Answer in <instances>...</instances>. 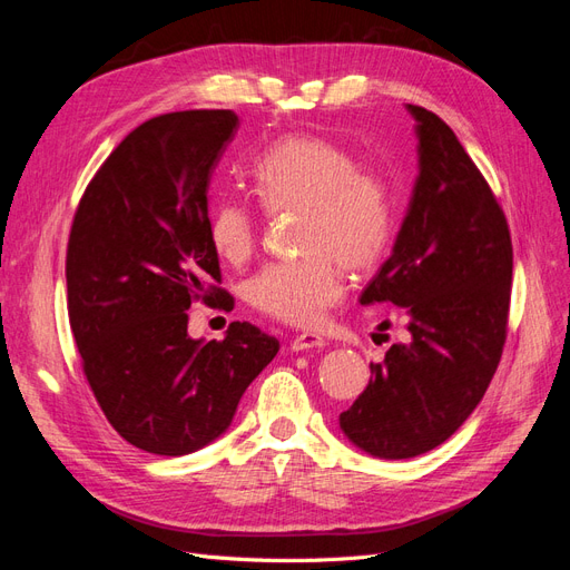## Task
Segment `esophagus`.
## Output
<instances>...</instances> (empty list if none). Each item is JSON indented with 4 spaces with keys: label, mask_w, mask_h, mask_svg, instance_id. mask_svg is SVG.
Returning a JSON list of instances; mask_svg holds the SVG:
<instances>
[{
    "label": "esophagus",
    "mask_w": 570,
    "mask_h": 570,
    "mask_svg": "<svg viewBox=\"0 0 570 570\" xmlns=\"http://www.w3.org/2000/svg\"><path fill=\"white\" fill-rule=\"evenodd\" d=\"M321 347H325V340L316 333H302L289 342L292 352H306V350H321Z\"/></svg>",
    "instance_id": "esophagus-1"
}]
</instances>
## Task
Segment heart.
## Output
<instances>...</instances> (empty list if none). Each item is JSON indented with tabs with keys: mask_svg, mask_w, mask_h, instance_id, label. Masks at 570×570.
I'll list each match as a JSON object with an SVG mask.
<instances>
[{
	"mask_svg": "<svg viewBox=\"0 0 570 570\" xmlns=\"http://www.w3.org/2000/svg\"><path fill=\"white\" fill-rule=\"evenodd\" d=\"M252 193L268 214H299V258L273 262L249 283V302L271 318L316 327L344 295L340 264L366 271L392 237V189L381 170L316 135H285L249 164ZM262 226L247 202L223 199L209 218L216 254L243 266Z\"/></svg>",
	"mask_w": 570,
	"mask_h": 570,
	"instance_id": "heart-1",
	"label": "heart"
}]
</instances>
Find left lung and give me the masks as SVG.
<instances>
[{
  "mask_svg": "<svg viewBox=\"0 0 570 570\" xmlns=\"http://www.w3.org/2000/svg\"><path fill=\"white\" fill-rule=\"evenodd\" d=\"M416 118L419 178L392 256L361 304L402 308L409 337L371 364V383L340 413L356 446L411 459L452 438L480 404L502 358L513 247L488 180L444 120Z\"/></svg>",
  "mask_w": 570,
  "mask_h": 570,
  "instance_id": "8db88e82",
  "label": "left lung"
}]
</instances>
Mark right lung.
Returning a JSON list of instances; mask_svg holds the SVG:
<instances>
[{
    "mask_svg": "<svg viewBox=\"0 0 570 570\" xmlns=\"http://www.w3.org/2000/svg\"><path fill=\"white\" fill-rule=\"evenodd\" d=\"M237 130L230 109L154 116L99 166L66 249L68 321L97 404L137 450L197 452L228 430L281 342L247 321L187 335L193 302L230 312L206 189Z\"/></svg>",
    "mask_w": 570,
    "mask_h": 570,
    "instance_id": "add662e5",
    "label": "right lung"
}]
</instances>
